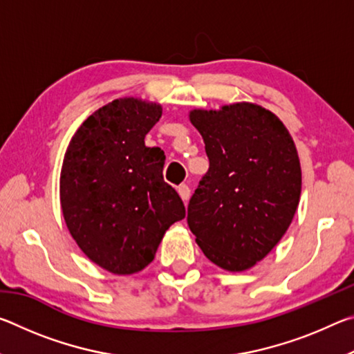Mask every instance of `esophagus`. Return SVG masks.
I'll return each mask as SVG.
<instances>
[{
    "mask_svg": "<svg viewBox=\"0 0 354 354\" xmlns=\"http://www.w3.org/2000/svg\"><path fill=\"white\" fill-rule=\"evenodd\" d=\"M178 194H179V196H181V200H183L184 203H187V200L190 198V189H189V185H185V184L179 185V187H178Z\"/></svg>",
    "mask_w": 354,
    "mask_h": 354,
    "instance_id": "obj_1",
    "label": "esophagus"
}]
</instances>
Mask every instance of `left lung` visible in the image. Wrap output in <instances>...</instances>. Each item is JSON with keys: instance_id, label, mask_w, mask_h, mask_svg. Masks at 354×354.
I'll use <instances>...</instances> for the list:
<instances>
[{"instance_id": "left-lung-1", "label": "left lung", "mask_w": 354, "mask_h": 354, "mask_svg": "<svg viewBox=\"0 0 354 354\" xmlns=\"http://www.w3.org/2000/svg\"><path fill=\"white\" fill-rule=\"evenodd\" d=\"M205 140L209 170L187 207L203 253L227 272H245L283 239L301 195L297 147L273 112L253 103L189 112Z\"/></svg>"}]
</instances>
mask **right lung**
Listing matches in <instances>:
<instances>
[{"mask_svg": "<svg viewBox=\"0 0 354 354\" xmlns=\"http://www.w3.org/2000/svg\"><path fill=\"white\" fill-rule=\"evenodd\" d=\"M162 106L113 100L84 120L61 170V207L71 237L88 259L113 274H133L154 259L165 231L185 217L164 181L165 154L145 145Z\"/></svg>", "mask_w": 354, "mask_h": 354, "instance_id": "right-lung-1", "label": "right lung"}]
</instances>
